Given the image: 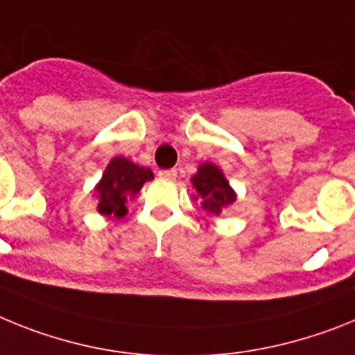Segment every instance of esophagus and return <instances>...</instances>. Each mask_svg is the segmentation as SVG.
Segmentation results:
<instances>
[{"mask_svg":"<svg viewBox=\"0 0 355 355\" xmlns=\"http://www.w3.org/2000/svg\"><path fill=\"white\" fill-rule=\"evenodd\" d=\"M159 177L164 180H175L177 178V169H160Z\"/></svg>","mask_w":355,"mask_h":355,"instance_id":"34e87169","label":"esophagus"}]
</instances>
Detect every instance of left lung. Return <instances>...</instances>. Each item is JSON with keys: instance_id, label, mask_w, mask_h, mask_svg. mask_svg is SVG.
Wrapping results in <instances>:
<instances>
[{"instance_id": "8db88e82", "label": "left lung", "mask_w": 355, "mask_h": 355, "mask_svg": "<svg viewBox=\"0 0 355 355\" xmlns=\"http://www.w3.org/2000/svg\"><path fill=\"white\" fill-rule=\"evenodd\" d=\"M193 187L202 200L203 211H207L212 216H220L225 207L236 202V193L229 186V180L225 178L223 171L211 162L200 164L196 175L191 177ZM198 196H193L198 200Z\"/></svg>"}]
</instances>
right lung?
Masks as SVG:
<instances>
[{"label": "right lung", "mask_w": 355, "mask_h": 355, "mask_svg": "<svg viewBox=\"0 0 355 355\" xmlns=\"http://www.w3.org/2000/svg\"><path fill=\"white\" fill-rule=\"evenodd\" d=\"M152 178L153 173L150 168L134 164L125 157H114L94 187L98 196V212L103 216L123 218L126 214V200L134 198L144 182Z\"/></svg>", "instance_id": "1"}]
</instances>
